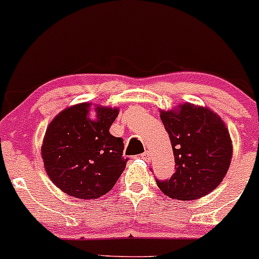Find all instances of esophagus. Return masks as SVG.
Segmentation results:
<instances>
[{
    "instance_id": "34e87169",
    "label": "esophagus",
    "mask_w": 259,
    "mask_h": 259,
    "mask_svg": "<svg viewBox=\"0 0 259 259\" xmlns=\"http://www.w3.org/2000/svg\"><path fill=\"white\" fill-rule=\"evenodd\" d=\"M140 157H142L144 160H147V162H149V159H150V155H149V152H148V150H145V152L143 153Z\"/></svg>"
}]
</instances>
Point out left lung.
I'll list each match as a JSON object with an SVG mask.
<instances>
[{
  "label": "left lung",
  "instance_id": "obj_1",
  "mask_svg": "<svg viewBox=\"0 0 259 259\" xmlns=\"http://www.w3.org/2000/svg\"><path fill=\"white\" fill-rule=\"evenodd\" d=\"M175 155L176 172L157 185L170 199L196 200L214 191L232 162L233 145L224 121L207 107L183 104L160 111Z\"/></svg>",
  "mask_w": 259,
  "mask_h": 259
}]
</instances>
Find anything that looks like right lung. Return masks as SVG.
<instances>
[{"instance_id":"right-lung-1","label":"right lung","mask_w":259,"mask_h":259,"mask_svg":"<svg viewBox=\"0 0 259 259\" xmlns=\"http://www.w3.org/2000/svg\"><path fill=\"white\" fill-rule=\"evenodd\" d=\"M91 104L63 110L48 125L41 157L48 176L58 188L77 199H97L109 192L126 160L124 142L110 134L119 109L97 106L96 119L89 117Z\"/></svg>"}]
</instances>
